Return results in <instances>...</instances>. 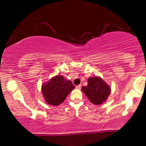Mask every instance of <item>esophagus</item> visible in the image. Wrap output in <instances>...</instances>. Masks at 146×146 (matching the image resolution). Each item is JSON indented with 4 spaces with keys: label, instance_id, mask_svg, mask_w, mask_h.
Returning <instances> with one entry per match:
<instances>
[{
    "label": "esophagus",
    "instance_id": "esophagus-1",
    "mask_svg": "<svg viewBox=\"0 0 146 146\" xmlns=\"http://www.w3.org/2000/svg\"><path fill=\"white\" fill-rule=\"evenodd\" d=\"M76 88L77 89H80L81 88V85L80 84H79V85H78V86H76Z\"/></svg>",
    "mask_w": 146,
    "mask_h": 146
}]
</instances>
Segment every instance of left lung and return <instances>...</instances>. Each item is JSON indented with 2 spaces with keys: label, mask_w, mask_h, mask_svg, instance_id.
<instances>
[{
  "label": "left lung",
  "mask_w": 146,
  "mask_h": 146,
  "mask_svg": "<svg viewBox=\"0 0 146 146\" xmlns=\"http://www.w3.org/2000/svg\"><path fill=\"white\" fill-rule=\"evenodd\" d=\"M83 92L92 103L94 104H101L109 96L110 88L98 77L89 78L88 86L82 88Z\"/></svg>",
  "instance_id": "left-lung-1"
}]
</instances>
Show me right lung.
Listing matches in <instances>:
<instances>
[{
	"label": "right lung",
	"mask_w": 146,
	"mask_h": 146,
	"mask_svg": "<svg viewBox=\"0 0 146 146\" xmlns=\"http://www.w3.org/2000/svg\"><path fill=\"white\" fill-rule=\"evenodd\" d=\"M74 88L71 81L66 80L62 76H56L42 86V92L48 104L58 106L64 101Z\"/></svg>",
	"instance_id": "obj_1"
}]
</instances>
